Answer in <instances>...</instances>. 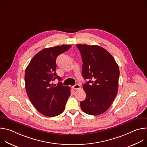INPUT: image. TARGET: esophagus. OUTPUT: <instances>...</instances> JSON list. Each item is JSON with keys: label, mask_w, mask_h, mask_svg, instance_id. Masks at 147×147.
Listing matches in <instances>:
<instances>
[{"label": "esophagus", "mask_w": 147, "mask_h": 147, "mask_svg": "<svg viewBox=\"0 0 147 147\" xmlns=\"http://www.w3.org/2000/svg\"><path fill=\"white\" fill-rule=\"evenodd\" d=\"M72 88L74 89V90H78V89H80L81 88V87L78 84H75L74 86H73L72 87Z\"/></svg>", "instance_id": "esophagus-1"}]
</instances>
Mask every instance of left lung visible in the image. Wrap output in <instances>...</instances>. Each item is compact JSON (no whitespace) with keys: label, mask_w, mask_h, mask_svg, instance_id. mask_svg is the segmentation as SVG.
I'll use <instances>...</instances> for the list:
<instances>
[{"label":"left lung","mask_w":147,"mask_h":147,"mask_svg":"<svg viewBox=\"0 0 147 147\" xmlns=\"http://www.w3.org/2000/svg\"><path fill=\"white\" fill-rule=\"evenodd\" d=\"M82 60V75L88 79L83 89L86 99L80 102L82 111L99 115L111 107L118 91L119 69L113 57L98 45L78 44Z\"/></svg>","instance_id":"8db88e82"}]
</instances>
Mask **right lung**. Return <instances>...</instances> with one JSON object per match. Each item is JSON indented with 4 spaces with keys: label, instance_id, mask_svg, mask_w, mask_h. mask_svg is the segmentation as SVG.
Returning a JSON list of instances; mask_svg holds the SVG:
<instances>
[{
    "label": "right lung",
    "instance_id": "1",
    "mask_svg": "<svg viewBox=\"0 0 147 147\" xmlns=\"http://www.w3.org/2000/svg\"><path fill=\"white\" fill-rule=\"evenodd\" d=\"M71 45H62L44 49L30 61L25 72L26 90L27 95L36 110L46 116L59 115L65 110L70 96V88L61 82L53 84L56 78L57 57L68 51Z\"/></svg>",
    "mask_w": 147,
    "mask_h": 147
}]
</instances>
